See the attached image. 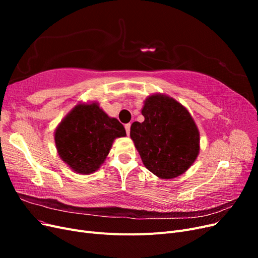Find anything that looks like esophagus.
<instances>
[{"label": "esophagus", "instance_id": "34e87169", "mask_svg": "<svg viewBox=\"0 0 258 258\" xmlns=\"http://www.w3.org/2000/svg\"><path fill=\"white\" fill-rule=\"evenodd\" d=\"M130 127H131V124H130V123H127V124H124V129H126V132H127V135H129V134H130Z\"/></svg>", "mask_w": 258, "mask_h": 258}]
</instances>
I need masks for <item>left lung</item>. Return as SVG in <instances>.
Here are the masks:
<instances>
[{
  "label": "left lung",
  "instance_id": "1",
  "mask_svg": "<svg viewBox=\"0 0 258 258\" xmlns=\"http://www.w3.org/2000/svg\"><path fill=\"white\" fill-rule=\"evenodd\" d=\"M144 121L131 124L130 137L144 166L160 178H173L188 169L199 154V131L186 108L172 98L148 97Z\"/></svg>",
  "mask_w": 258,
  "mask_h": 258
}]
</instances>
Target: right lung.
<instances>
[{"mask_svg": "<svg viewBox=\"0 0 258 258\" xmlns=\"http://www.w3.org/2000/svg\"><path fill=\"white\" fill-rule=\"evenodd\" d=\"M124 136L122 124L97 103L79 104L60 122L54 142L67 165L77 173L89 174L103 163L114 139Z\"/></svg>", "mask_w": 258, "mask_h": 258, "instance_id": "1", "label": "right lung"}]
</instances>
